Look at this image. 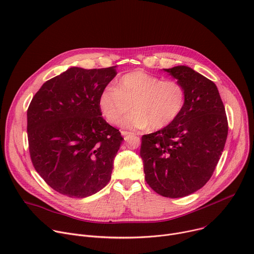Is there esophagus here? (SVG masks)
Returning <instances> with one entry per match:
<instances>
[{
	"label": "esophagus",
	"mask_w": 254,
	"mask_h": 254,
	"mask_svg": "<svg viewBox=\"0 0 254 254\" xmlns=\"http://www.w3.org/2000/svg\"><path fill=\"white\" fill-rule=\"evenodd\" d=\"M122 134L124 135L125 140H127V139H128V137H129L130 135H133V134H135V133H133V132H130V131H126V130H123V131H122Z\"/></svg>",
	"instance_id": "esophagus-1"
}]
</instances>
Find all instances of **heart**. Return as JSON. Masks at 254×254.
<instances>
[{
	"mask_svg": "<svg viewBox=\"0 0 254 254\" xmlns=\"http://www.w3.org/2000/svg\"><path fill=\"white\" fill-rule=\"evenodd\" d=\"M187 102V92L178 81L133 71L121 77L113 88L104 89L98 105L108 123L128 129H162L174 123Z\"/></svg>",
	"mask_w": 254,
	"mask_h": 254,
	"instance_id": "obj_1",
	"label": "heart"
}]
</instances>
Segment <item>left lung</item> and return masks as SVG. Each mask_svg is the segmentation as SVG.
Returning <instances> with one entry per match:
<instances>
[{
  "instance_id": "8db88e82",
  "label": "left lung",
  "mask_w": 254,
  "mask_h": 254,
  "mask_svg": "<svg viewBox=\"0 0 254 254\" xmlns=\"http://www.w3.org/2000/svg\"><path fill=\"white\" fill-rule=\"evenodd\" d=\"M163 70L186 88V106L170 126L142 136L140 155L150 188L176 198L195 192L212 177L227 140L228 121L214 82L187 65Z\"/></svg>"
}]
</instances>
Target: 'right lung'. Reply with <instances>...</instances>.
Returning a JSON list of instances; mask_svg holds the SVG:
<instances>
[{
  "instance_id": "obj_1",
  "label": "right lung",
  "mask_w": 254,
  "mask_h": 254,
  "mask_svg": "<svg viewBox=\"0 0 254 254\" xmlns=\"http://www.w3.org/2000/svg\"><path fill=\"white\" fill-rule=\"evenodd\" d=\"M117 66H73L45 82L27 110L29 153L37 173L61 194L83 198L111 178L124 141L101 117L99 96Z\"/></svg>"
}]
</instances>
